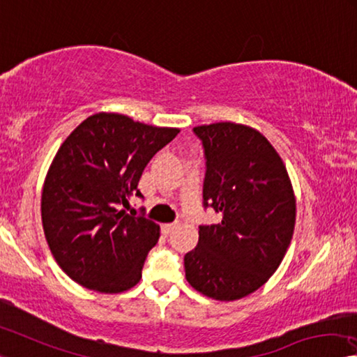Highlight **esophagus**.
Masks as SVG:
<instances>
[{"mask_svg":"<svg viewBox=\"0 0 357 357\" xmlns=\"http://www.w3.org/2000/svg\"><path fill=\"white\" fill-rule=\"evenodd\" d=\"M174 227H176V224H163V225H162V231H163V234H165V235H168V234H172Z\"/></svg>","mask_w":357,"mask_h":357,"instance_id":"esophagus-1","label":"esophagus"}]
</instances>
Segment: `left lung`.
I'll list each match as a JSON object with an SVG mask.
<instances>
[{
	"mask_svg": "<svg viewBox=\"0 0 357 357\" xmlns=\"http://www.w3.org/2000/svg\"><path fill=\"white\" fill-rule=\"evenodd\" d=\"M206 157L203 200L222 220L200 225L185 254V280L203 296L238 301L270 280L296 227V195L284 162L259 130L235 122L194 128Z\"/></svg>",
	"mask_w": 357,
	"mask_h": 357,
	"instance_id": "1",
	"label": "left lung"
}]
</instances>
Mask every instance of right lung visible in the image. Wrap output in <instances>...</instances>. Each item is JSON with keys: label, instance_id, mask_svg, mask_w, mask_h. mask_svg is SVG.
Masks as SVG:
<instances>
[{"label": "right lung", "instance_id": "1", "mask_svg": "<svg viewBox=\"0 0 357 357\" xmlns=\"http://www.w3.org/2000/svg\"><path fill=\"white\" fill-rule=\"evenodd\" d=\"M179 128L97 112L56 151L41 194L49 250L73 281L101 294L132 289L160 236L154 220L126 209L146 165Z\"/></svg>", "mask_w": 357, "mask_h": 357}]
</instances>
